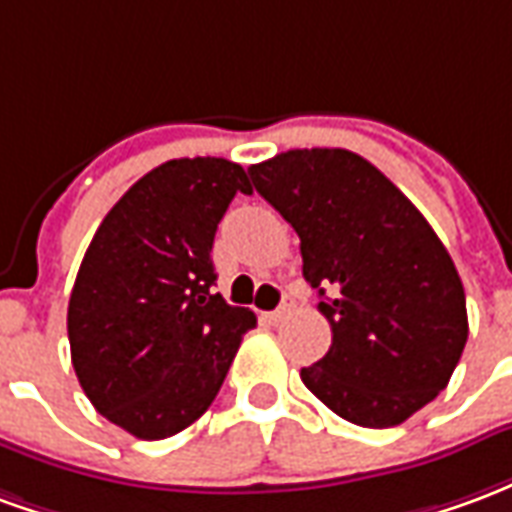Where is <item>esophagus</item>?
Returning a JSON list of instances; mask_svg holds the SVG:
<instances>
[{
	"label": "esophagus",
	"mask_w": 512,
	"mask_h": 512,
	"mask_svg": "<svg viewBox=\"0 0 512 512\" xmlns=\"http://www.w3.org/2000/svg\"><path fill=\"white\" fill-rule=\"evenodd\" d=\"M293 307H296V301H293V296H288V293H285V296H282V304H279V307L274 312H268L266 321L277 326L279 321H285V318H288L290 312H293Z\"/></svg>",
	"instance_id": "34e87169"
}]
</instances>
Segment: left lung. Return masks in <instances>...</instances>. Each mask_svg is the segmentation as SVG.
<instances>
[{"mask_svg": "<svg viewBox=\"0 0 512 512\" xmlns=\"http://www.w3.org/2000/svg\"><path fill=\"white\" fill-rule=\"evenodd\" d=\"M301 238L332 345L301 381L337 417L392 428L428 406L469 337L450 252L403 191L343 147L288 150L249 167Z\"/></svg>", "mask_w": 512, "mask_h": 512, "instance_id": "left-lung-1", "label": "left lung"}]
</instances>
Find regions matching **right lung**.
<instances>
[{"label": "right lung", "mask_w": 512, "mask_h": 512, "mask_svg": "<svg viewBox=\"0 0 512 512\" xmlns=\"http://www.w3.org/2000/svg\"><path fill=\"white\" fill-rule=\"evenodd\" d=\"M241 164L172 158L106 213L68 301L71 362L98 414L145 441L200 419L255 312L213 293L211 249Z\"/></svg>", "instance_id": "add662e5"}]
</instances>
